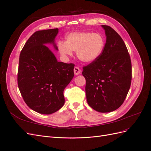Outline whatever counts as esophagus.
<instances>
[{"instance_id": "34e87169", "label": "esophagus", "mask_w": 151, "mask_h": 151, "mask_svg": "<svg viewBox=\"0 0 151 151\" xmlns=\"http://www.w3.org/2000/svg\"><path fill=\"white\" fill-rule=\"evenodd\" d=\"M74 72L75 75H79V74H80V73H81V70H80V68H79V67H75L74 68Z\"/></svg>"}]
</instances>
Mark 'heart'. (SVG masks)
Masks as SVG:
<instances>
[{"mask_svg": "<svg viewBox=\"0 0 151 151\" xmlns=\"http://www.w3.org/2000/svg\"><path fill=\"white\" fill-rule=\"evenodd\" d=\"M105 45L103 36L91 32H73L65 36V42L59 41L58 50L65 58L72 56L76 51L77 57L82 62L91 63L101 55Z\"/></svg>", "mask_w": 151, "mask_h": 151, "instance_id": "heart-1", "label": "heart"}]
</instances>
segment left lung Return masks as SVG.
<instances>
[{
  "instance_id": "1",
  "label": "left lung",
  "mask_w": 151,
  "mask_h": 151,
  "mask_svg": "<svg viewBox=\"0 0 151 151\" xmlns=\"http://www.w3.org/2000/svg\"><path fill=\"white\" fill-rule=\"evenodd\" d=\"M106 36L99 57L83 67L87 101L94 110L108 113L124 102L130 88L132 63L126 45L110 26L102 25Z\"/></svg>"
}]
</instances>
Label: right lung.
I'll use <instances>...</instances> for the list:
<instances>
[{"mask_svg":"<svg viewBox=\"0 0 151 151\" xmlns=\"http://www.w3.org/2000/svg\"><path fill=\"white\" fill-rule=\"evenodd\" d=\"M58 29L36 31L22 48L17 84L26 104L39 113L49 115L64 104L63 91L74 76V63L58 62L45 45L55 43Z\"/></svg>","mask_w":151,"mask_h":151,"instance_id":"1","label":"right lung"}]
</instances>
